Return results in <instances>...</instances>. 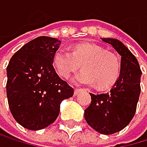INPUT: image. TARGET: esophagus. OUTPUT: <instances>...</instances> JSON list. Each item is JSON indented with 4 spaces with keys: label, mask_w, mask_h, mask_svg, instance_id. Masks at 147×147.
Wrapping results in <instances>:
<instances>
[{
    "label": "esophagus",
    "mask_w": 147,
    "mask_h": 147,
    "mask_svg": "<svg viewBox=\"0 0 147 147\" xmlns=\"http://www.w3.org/2000/svg\"><path fill=\"white\" fill-rule=\"evenodd\" d=\"M83 91V89H81V88H75L74 89V95L76 96V95H78L80 92H82Z\"/></svg>",
    "instance_id": "1"
}]
</instances>
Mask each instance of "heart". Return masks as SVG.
<instances>
[{
	"mask_svg": "<svg viewBox=\"0 0 147 147\" xmlns=\"http://www.w3.org/2000/svg\"><path fill=\"white\" fill-rule=\"evenodd\" d=\"M82 65L84 71L72 79L76 86H93L98 89L111 86L120 74V61L98 45L79 44L70 51L61 48L53 57V66L61 77L67 79Z\"/></svg>",
	"mask_w": 147,
	"mask_h": 147,
	"instance_id": "1",
	"label": "heart"
}]
</instances>
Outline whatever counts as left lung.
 <instances>
[{"label": "left lung", "mask_w": 147, "mask_h": 147, "mask_svg": "<svg viewBox=\"0 0 147 147\" xmlns=\"http://www.w3.org/2000/svg\"><path fill=\"white\" fill-rule=\"evenodd\" d=\"M111 44L121 56V72L111 91L91 94V103L85 111L88 125L102 134H112L124 129L136 111L141 92L142 71L135 56L124 44L114 38H101Z\"/></svg>", "instance_id": "1"}]
</instances>
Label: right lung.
Instances as JSON below:
<instances>
[{"label":"right lung","instance_id":"right-lung-1","mask_svg":"<svg viewBox=\"0 0 147 147\" xmlns=\"http://www.w3.org/2000/svg\"><path fill=\"white\" fill-rule=\"evenodd\" d=\"M61 40L38 36L17 51L7 66V93L11 113L19 124L38 131L53 123L63 99L74 89L53 67Z\"/></svg>","mask_w":147,"mask_h":147}]
</instances>
